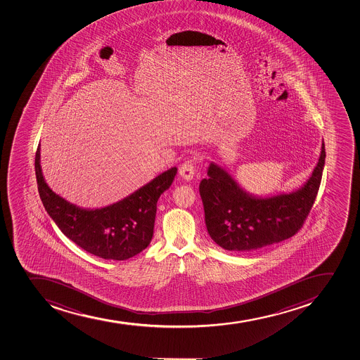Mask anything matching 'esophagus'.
Listing matches in <instances>:
<instances>
[{"mask_svg":"<svg viewBox=\"0 0 360 360\" xmlns=\"http://www.w3.org/2000/svg\"><path fill=\"white\" fill-rule=\"evenodd\" d=\"M179 175L185 179V181H191L195 175V160L188 158L183 165L179 167Z\"/></svg>","mask_w":360,"mask_h":360,"instance_id":"34e87169","label":"esophagus"}]
</instances>
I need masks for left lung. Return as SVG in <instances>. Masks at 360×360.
<instances>
[{"label":"left lung","instance_id":"8db88e82","mask_svg":"<svg viewBox=\"0 0 360 360\" xmlns=\"http://www.w3.org/2000/svg\"><path fill=\"white\" fill-rule=\"evenodd\" d=\"M326 146L311 177L297 191L252 197L214 163L199 184L210 236L224 250L253 252L294 236L308 218L322 181Z\"/></svg>","mask_w":360,"mask_h":360}]
</instances>
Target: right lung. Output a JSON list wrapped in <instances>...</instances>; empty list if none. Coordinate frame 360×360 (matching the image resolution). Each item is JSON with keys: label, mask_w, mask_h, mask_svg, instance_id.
Here are the masks:
<instances>
[{"label": "right lung", "mask_w": 360, "mask_h": 360, "mask_svg": "<svg viewBox=\"0 0 360 360\" xmlns=\"http://www.w3.org/2000/svg\"><path fill=\"white\" fill-rule=\"evenodd\" d=\"M34 172L46 212L70 240L105 260H127L149 246L158 198L172 185L177 168L169 169L124 200L99 210L77 207L49 188L41 175L39 147Z\"/></svg>", "instance_id": "1"}]
</instances>
